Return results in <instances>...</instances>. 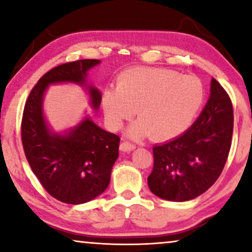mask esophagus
<instances>
[{"mask_svg": "<svg viewBox=\"0 0 252 252\" xmlns=\"http://www.w3.org/2000/svg\"><path fill=\"white\" fill-rule=\"evenodd\" d=\"M133 149H135V144L130 143L129 141H123V142L120 143V150L122 151L128 153V151H132Z\"/></svg>", "mask_w": 252, "mask_h": 252, "instance_id": "obj_1", "label": "esophagus"}]
</instances>
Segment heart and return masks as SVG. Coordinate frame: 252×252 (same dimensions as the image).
<instances>
[{
	"label": "heart",
	"instance_id": "b5f03b06",
	"mask_svg": "<svg viewBox=\"0 0 252 252\" xmlns=\"http://www.w3.org/2000/svg\"><path fill=\"white\" fill-rule=\"evenodd\" d=\"M204 86L194 75L165 68H134L123 72L117 88L103 94V110L110 125L118 128L132 116L139 120L130 136L150 134L153 139L173 137L187 128L204 102Z\"/></svg>",
	"mask_w": 252,
	"mask_h": 252
}]
</instances>
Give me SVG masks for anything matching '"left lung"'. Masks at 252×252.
Returning a JSON list of instances; mask_svg holds the SVG:
<instances>
[{"label":"left lung","instance_id":"1","mask_svg":"<svg viewBox=\"0 0 252 252\" xmlns=\"http://www.w3.org/2000/svg\"><path fill=\"white\" fill-rule=\"evenodd\" d=\"M233 105L212 78L211 94L190 128L153 148L154 167L148 186L158 197L185 202L208 190L220 177L232 144Z\"/></svg>","mask_w":252,"mask_h":252}]
</instances>
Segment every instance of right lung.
Masks as SVG:
<instances>
[{
    "label": "right lung",
    "instance_id": "1",
    "mask_svg": "<svg viewBox=\"0 0 252 252\" xmlns=\"http://www.w3.org/2000/svg\"><path fill=\"white\" fill-rule=\"evenodd\" d=\"M98 63V60H79L51 68L34 86L24 106L20 132L27 161L48 194L67 204H82L105 190L118 158L120 137L89 118L65 135L53 134L43 118L42 97L50 84L86 85L87 71ZM88 92L97 109L101 93L92 86Z\"/></svg>",
    "mask_w": 252,
    "mask_h": 252
}]
</instances>
